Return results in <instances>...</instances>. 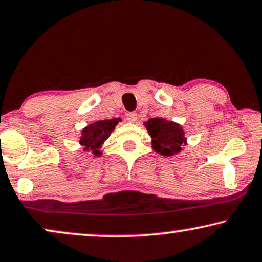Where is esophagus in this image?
<instances>
[{
    "label": "esophagus",
    "instance_id": "34e87169",
    "mask_svg": "<svg viewBox=\"0 0 262 262\" xmlns=\"http://www.w3.org/2000/svg\"><path fill=\"white\" fill-rule=\"evenodd\" d=\"M126 120L128 122H132V123H135L136 121H138V114L134 113V112H130V113H127L126 115Z\"/></svg>",
    "mask_w": 262,
    "mask_h": 262
}]
</instances>
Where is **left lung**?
Returning a JSON list of instances; mask_svg holds the SVG:
<instances>
[{"label":"left lung","instance_id":"obj_1","mask_svg":"<svg viewBox=\"0 0 262 262\" xmlns=\"http://www.w3.org/2000/svg\"><path fill=\"white\" fill-rule=\"evenodd\" d=\"M148 134L152 138V147L157 153L164 157H172L179 153L186 143L185 133L178 123L160 117L145 122Z\"/></svg>","mask_w":262,"mask_h":262}]
</instances>
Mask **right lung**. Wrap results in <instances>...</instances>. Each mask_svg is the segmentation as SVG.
<instances>
[{
	"instance_id": "1",
	"label": "right lung",
	"mask_w": 262,
	"mask_h": 262,
	"mask_svg": "<svg viewBox=\"0 0 262 262\" xmlns=\"http://www.w3.org/2000/svg\"><path fill=\"white\" fill-rule=\"evenodd\" d=\"M119 121H121V119L96 121L84 128L82 130V136L79 139V143L83 147L84 152L90 150L95 157H101L102 152L99 148L109 138L112 132L115 129Z\"/></svg>"
}]
</instances>
